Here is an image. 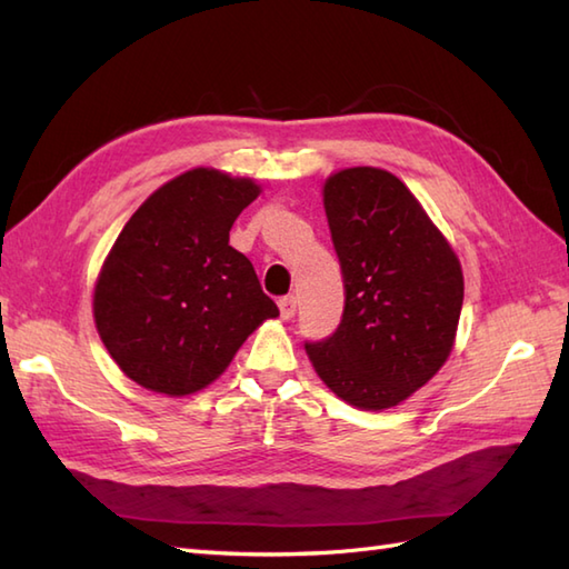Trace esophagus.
<instances>
[{"label": "esophagus", "instance_id": "esophagus-1", "mask_svg": "<svg viewBox=\"0 0 569 569\" xmlns=\"http://www.w3.org/2000/svg\"><path fill=\"white\" fill-rule=\"evenodd\" d=\"M296 308H298V300L293 296H286L279 300V310H281L283 320H290V317L296 315Z\"/></svg>", "mask_w": 569, "mask_h": 569}]
</instances>
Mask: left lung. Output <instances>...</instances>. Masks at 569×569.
Here are the masks:
<instances>
[{
  "mask_svg": "<svg viewBox=\"0 0 569 569\" xmlns=\"http://www.w3.org/2000/svg\"><path fill=\"white\" fill-rule=\"evenodd\" d=\"M322 201L347 298L337 332L306 351L337 398L390 409L451 356L463 271L415 193L386 169L337 171Z\"/></svg>",
  "mask_w": 569,
  "mask_h": 569,
  "instance_id": "8db88e82",
  "label": "left lung"
}]
</instances>
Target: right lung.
<instances>
[{
	"mask_svg": "<svg viewBox=\"0 0 569 569\" xmlns=\"http://www.w3.org/2000/svg\"><path fill=\"white\" fill-rule=\"evenodd\" d=\"M259 183L213 167L167 181L118 234L94 286L97 332L138 386L183 398L210 386L279 317L252 261L230 247Z\"/></svg>",
	"mask_w": 569,
	"mask_h": 569,
	"instance_id": "right-lung-1",
	"label": "right lung"
}]
</instances>
